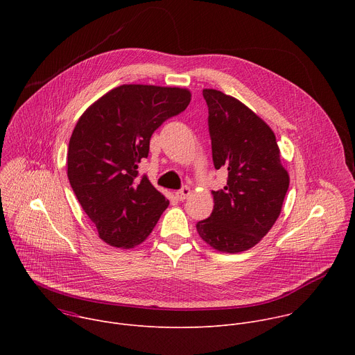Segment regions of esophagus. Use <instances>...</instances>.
Masks as SVG:
<instances>
[{
  "instance_id": "esophagus-1",
  "label": "esophagus",
  "mask_w": 355,
  "mask_h": 355,
  "mask_svg": "<svg viewBox=\"0 0 355 355\" xmlns=\"http://www.w3.org/2000/svg\"><path fill=\"white\" fill-rule=\"evenodd\" d=\"M189 193H191V189H189L188 187H182L180 191L175 192V196H177L180 200H184V199H187V198L189 196Z\"/></svg>"
}]
</instances>
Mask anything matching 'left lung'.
Returning a JSON list of instances; mask_svg holds the SVG:
<instances>
[{
	"mask_svg": "<svg viewBox=\"0 0 355 355\" xmlns=\"http://www.w3.org/2000/svg\"><path fill=\"white\" fill-rule=\"evenodd\" d=\"M208 104L215 168L227 184L212 191L214 211L196 230L212 248L230 252L254 247L274 226L289 187L271 128L239 99L218 89L202 91Z\"/></svg>",
	"mask_w": 355,
	"mask_h": 355,
	"instance_id": "1",
	"label": "left lung"
}]
</instances>
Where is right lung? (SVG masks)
<instances>
[{
    "label": "right lung",
    "instance_id": "add662e5",
    "mask_svg": "<svg viewBox=\"0 0 355 355\" xmlns=\"http://www.w3.org/2000/svg\"><path fill=\"white\" fill-rule=\"evenodd\" d=\"M189 101L187 88L123 84L80 116L69 143L67 177L99 239L110 245H139L167 209L168 199L137 168L148 156L153 132Z\"/></svg>",
    "mask_w": 355,
    "mask_h": 355
}]
</instances>
